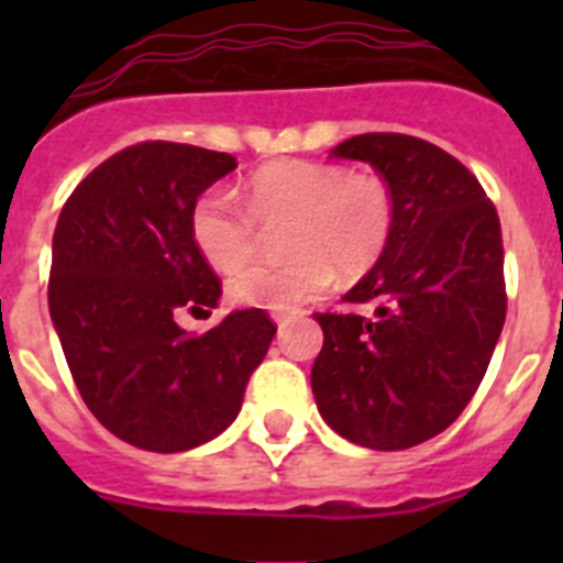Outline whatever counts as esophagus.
Instances as JSON below:
<instances>
[{
	"label": "esophagus",
	"instance_id": "34e87169",
	"mask_svg": "<svg viewBox=\"0 0 563 563\" xmlns=\"http://www.w3.org/2000/svg\"><path fill=\"white\" fill-rule=\"evenodd\" d=\"M273 321H276L278 330H285L287 321H290V312H273Z\"/></svg>",
	"mask_w": 563,
	"mask_h": 563
}]
</instances>
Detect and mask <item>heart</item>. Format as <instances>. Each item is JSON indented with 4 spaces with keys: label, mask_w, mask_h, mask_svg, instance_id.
Wrapping results in <instances>:
<instances>
[{
    "label": "heart",
    "mask_w": 563,
    "mask_h": 563,
    "mask_svg": "<svg viewBox=\"0 0 563 563\" xmlns=\"http://www.w3.org/2000/svg\"><path fill=\"white\" fill-rule=\"evenodd\" d=\"M290 221L285 263L240 268L255 250L256 224ZM395 228V200L375 174H352L332 163L282 161L258 168L245 186V208L225 188L194 202L191 239L228 278V298L242 307L292 310L330 287L335 267L361 276L383 256Z\"/></svg>",
    "instance_id": "1"
}]
</instances>
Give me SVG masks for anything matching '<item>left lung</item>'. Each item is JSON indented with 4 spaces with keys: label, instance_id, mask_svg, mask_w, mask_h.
<instances>
[{
    "label": "left lung",
    "instance_id": "8db88e82",
    "mask_svg": "<svg viewBox=\"0 0 563 563\" xmlns=\"http://www.w3.org/2000/svg\"><path fill=\"white\" fill-rule=\"evenodd\" d=\"M330 157L369 163L395 200L383 256L343 301L372 316L316 312L324 346L312 395L332 431L402 451L431 440L479 389L505 327L499 213L474 174L411 134L369 132Z\"/></svg>",
    "mask_w": 563,
    "mask_h": 563
}]
</instances>
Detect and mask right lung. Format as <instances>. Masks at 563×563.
<instances>
[{"mask_svg":"<svg viewBox=\"0 0 563 563\" xmlns=\"http://www.w3.org/2000/svg\"><path fill=\"white\" fill-rule=\"evenodd\" d=\"M236 157L148 141L112 154L69 194L53 233L49 318L87 409L134 449H197L236 420L276 327L236 310L188 335L177 316L220 305L191 239L194 202Z\"/></svg>","mask_w":563,"mask_h":563,"instance_id":"1","label":"right lung"}]
</instances>
